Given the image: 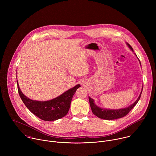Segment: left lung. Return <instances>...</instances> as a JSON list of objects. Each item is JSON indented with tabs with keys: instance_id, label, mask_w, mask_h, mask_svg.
Returning <instances> with one entry per match:
<instances>
[{
	"instance_id": "1",
	"label": "left lung",
	"mask_w": 156,
	"mask_h": 156,
	"mask_svg": "<svg viewBox=\"0 0 156 156\" xmlns=\"http://www.w3.org/2000/svg\"><path fill=\"white\" fill-rule=\"evenodd\" d=\"M127 45L130 48V49L133 51L132 47L129 45V44L127 43ZM142 91H143V90H142ZM142 91L141 92V94H140L139 98L135 102V103H133L131 105H130L128 107H126L125 108L118 109V110H110V109L101 108L98 107L94 104V100L93 99L89 97V100H90V104L91 108L92 110V112L98 117L102 119H104V120H114V119H117L123 117L125 115H126L130 112V110L133 107H134L136 105V104L138 103V102L139 101V100L141 98Z\"/></svg>"
}]
</instances>
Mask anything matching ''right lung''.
I'll return each instance as SVG.
<instances>
[{"label": "right lung", "mask_w": 156, "mask_h": 156, "mask_svg": "<svg viewBox=\"0 0 156 156\" xmlns=\"http://www.w3.org/2000/svg\"><path fill=\"white\" fill-rule=\"evenodd\" d=\"M19 95L26 107L34 115L44 121H54L67 114L73 95L80 84H77L58 97L48 101H37L26 97L21 91L18 82Z\"/></svg>", "instance_id": "obj_1"}]
</instances>
